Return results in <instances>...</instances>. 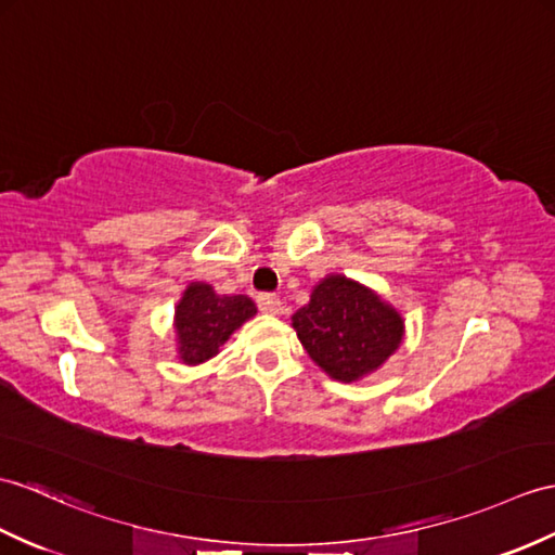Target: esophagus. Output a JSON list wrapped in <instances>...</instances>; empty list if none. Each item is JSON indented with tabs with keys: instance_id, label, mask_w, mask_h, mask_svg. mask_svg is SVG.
Instances as JSON below:
<instances>
[{
	"instance_id": "34e87169",
	"label": "esophagus",
	"mask_w": 555,
	"mask_h": 555,
	"mask_svg": "<svg viewBox=\"0 0 555 555\" xmlns=\"http://www.w3.org/2000/svg\"><path fill=\"white\" fill-rule=\"evenodd\" d=\"M257 307H260V312H264V314H279L281 300L272 293H260L257 295Z\"/></svg>"
}]
</instances>
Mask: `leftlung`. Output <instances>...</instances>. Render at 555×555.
<instances>
[{
  "mask_svg": "<svg viewBox=\"0 0 555 555\" xmlns=\"http://www.w3.org/2000/svg\"><path fill=\"white\" fill-rule=\"evenodd\" d=\"M307 354L336 380L376 371L404 336V321L376 293L345 276H326L293 314Z\"/></svg>",
  "mask_w": 555,
  "mask_h": 555,
  "instance_id": "obj_1",
  "label": "left lung"
}]
</instances>
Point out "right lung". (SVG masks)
<instances>
[{"label": "right lung", "instance_id": "obj_1", "mask_svg": "<svg viewBox=\"0 0 555 555\" xmlns=\"http://www.w3.org/2000/svg\"><path fill=\"white\" fill-rule=\"evenodd\" d=\"M255 312L257 309L250 298H243V295L219 298L208 283H191L175 312L182 362L201 364L215 357L231 333Z\"/></svg>", "mask_w": 555, "mask_h": 555}]
</instances>
